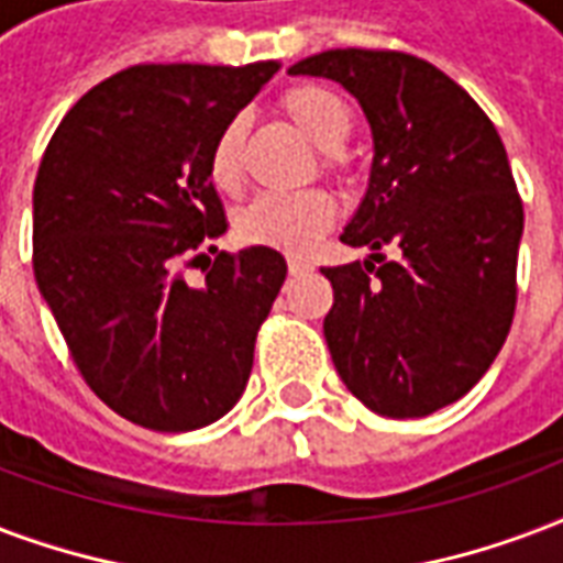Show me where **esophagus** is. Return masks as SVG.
Returning <instances> with one entry per match:
<instances>
[{
  "mask_svg": "<svg viewBox=\"0 0 563 563\" xmlns=\"http://www.w3.org/2000/svg\"><path fill=\"white\" fill-rule=\"evenodd\" d=\"M312 265L303 263V260H298V256H291L289 260V274L291 277H300V274H310Z\"/></svg>",
  "mask_w": 563,
  "mask_h": 563,
  "instance_id": "esophagus-1",
  "label": "esophagus"
}]
</instances>
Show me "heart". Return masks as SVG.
I'll use <instances>...</instances> for the list:
<instances>
[{"label": "heart", "instance_id": "obj_1", "mask_svg": "<svg viewBox=\"0 0 563 563\" xmlns=\"http://www.w3.org/2000/svg\"><path fill=\"white\" fill-rule=\"evenodd\" d=\"M280 111L321 150V174L349 183L351 156L345 153L354 132L349 100L324 85H295L280 97ZM244 120L230 118L209 147V177L221 191L242 186ZM336 221V203L328 191L310 188L298 195L263 191L235 214V233L244 244L274 247L283 253H307Z\"/></svg>", "mask_w": 563, "mask_h": 563}]
</instances>
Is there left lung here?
I'll return each instance as SVG.
<instances>
[{"label": "left lung", "mask_w": 563, "mask_h": 563, "mask_svg": "<svg viewBox=\"0 0 563 563\" xmlns=\"http://www.w3.org/2000/svg\"><path fill=\"white\" fill-rule=\"evenodd\" d=\"M289 73L339 81L375 139L368 191L339 235L372 256L321 268L333 366L375 413H434L482 380L517 310L522 200L505 144L482 106L416 55L328 49Z\"/></svg>", "instance_id": "1"}]
</instances>
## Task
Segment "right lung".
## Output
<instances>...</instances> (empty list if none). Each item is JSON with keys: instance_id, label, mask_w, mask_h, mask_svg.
Returning <instances> with one entry per match:
<instances>
[{"instance_id": "1", "label": "right lung", "mask_w": 563, "mask_h": 563, "mask_svg": "<svg viewBox=\"0 0 563 563\" xmlns=\"http://www.w3.org/2000/svg\"><path fill=\"white\" fill-rule=\"evenodd\" d=\"M280 70L139 64L100 81L46 144L32 263L85 384L129 422L195 431L242 398L286 280L274 247L227 253L209 147ZM216 253L203 287L181 272Z\"/></svg>"}]
</instances>
